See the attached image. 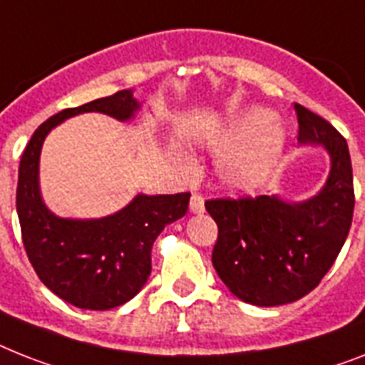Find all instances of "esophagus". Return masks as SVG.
<instances>
[{"label":"esophagus","mask_w":365,"mask_h":365,"mask_svg":"<svg viewBox=\"0 0 365 365\" xmlns=\"http://www.w3.org/2000/svg\"><path fill=\"white\" fill-rule=\"evenodd\" d=\"M203 210H205V200L200 194H194L192 197H190V212L201 215Z\"/></svg>","instance_id":"1"}]
</instances>
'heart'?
<instances>
[{
    "mask_svg": "<svg viewBox=\"0 0 365 365\" xmlns=\"http://www.w3.org/2000/svg\"><path fill=\"white\" fill-rule=\"evenodd\" d=\"M272 115L263 108H250L216 132L207 135V145L222 150L218 171L225 185L250 192L263 182L284 147V132L269 125Z\"/></svg>",
    "mask_w": 365,
    "mask_h": 365,
    "instance_id": "obj_1",
    "label": "heart"
}]
</instances>
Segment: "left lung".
<instances>
[{
	"instance_id": "left-lung-1",
	"label": "left lung",
	"mask_w": 365,
	"mask_h": 365,
	"mask_svg": "<svg viewBox=\"0 0 365 365\" xmlns=\"http://www.w3.org/2000/svg\"><path fill=\"white\" fill-rule=\"evenodd\" d=\"M298 141L324 145L330 175L317 195L287 203L276 195L209 200L218 225L212 264L231 293L254 306H282L306 297L330 270L354 210L347 141L317 113L294 104Z\"/></svg>"
}]
</instances>
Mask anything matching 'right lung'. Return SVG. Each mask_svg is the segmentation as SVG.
I'll use <instances>...</instances> for the list:
<instances>
[{"mask_svg":"<svg viewBox=\"0 0 365 365\" xmlns=\"http://www.w3.org/2000/svg\"><path fill=\"white\" fill-rule=\"evenodd\" d=\"M140 110L130 89L67 108L38 126L18 170L16 210L26 254L52 293L81 309L104 312L140 293L150 274V250L164 227L182 218L190 194H138L115 215L98 220L59 218L38 188V158L53 126L86 111L128 121Z\"/></svg>","mask_w":365,"mask_h":365,"instance_id":"1","label":"right lung"}]
</instances>
